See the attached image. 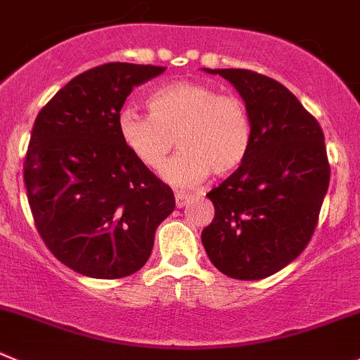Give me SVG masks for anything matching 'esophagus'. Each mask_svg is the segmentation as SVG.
I'll return each instance as SVG.
<instances>
[{"instance_id": "34e87169", "label": "esophagus", "mask_w": 360, "mask_h": 360, "mask_svg": "<svg viewBox=\"0 0 360 360\" xmlns=\"http://www.w3.org/2000/svg\"><path fill=\"white\" fill-rule=\"evenodd\" d=\"M191 198L190 193H186V191H177L176 193V205L177 207H184V205L188 204V200Z\"/></svg>"}]
</instances>
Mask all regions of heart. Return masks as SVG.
<instances>
[{
  "label": "heart",
  "mask_w": 360,
  "mask_h": 360,
  "mask_svg": "<svg viewBox=\"0 0 360 360\" xmlns=\"http://www.w3.org/2000/svg\"><path fill=\"white\" fill-rule=\"evenodd\" d=\"M149 114L123 109L117 131L124 148L141 165L160 170L174 144L181 148L163 169L174 186H193L209 172L225 176L244 162L251 142L246 105L212 87L176 80L158 87L146 100Z\"/></svg>",
  "instance_id": "1"
}]
</instances>
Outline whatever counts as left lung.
Segmentation results:
<instances>
[{
  "mask_svg": "<svg viewBox=\"0 0 360 360\" xmlns=\"http://www.w3.org/2000/svg\"><path fill=\"white\" fill-rule=\"evenodd\" d=\"M204 70L243 96L251 142L239 169L207 193L214 219L202 230V244L229 278L262 280L311 240L330 179L323 131L278 80L243 68Z\"/></svg>",
  "mask_w": 360,
  "mask_h": 360,
  "instance_id": "left-lung-1",
  "label": "left lung"
}]
</instances>
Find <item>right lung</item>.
<instances>
[{
	"mask_svg": "<svg viewBox=\"0 0 360 360\" xmlns=\"http://www.w3.org/2000/svg\"><path fill=\"white\" fill-rule=\"evenodd\" d=\"M165 66L107 63L80 73L38 112L24 183L45 246L75 273L130 276L148 262L172 190L128 153L117 116L135 86Z\"/></svg>",
	"mask_w": 360,
	"mask_h": 360,
	"instance_id": "add662e5",
	"label": "right lung"
}]
</instances>
